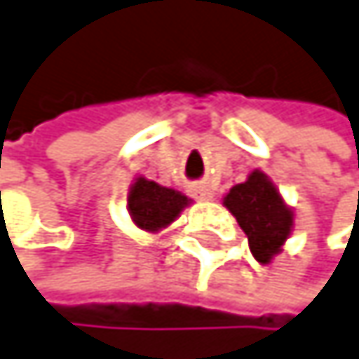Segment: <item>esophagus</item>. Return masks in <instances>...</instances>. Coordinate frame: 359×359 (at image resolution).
<instances>
[{"mask_svg": "<svg viewBox=\"0 0 359 359\" xmlns=\"http://www.w3.org/2000/svg\"><path fill=\"white\" fill-rule=\"evenodd\" d=\"M196 198H200V200H211L213 198V191L206 187V185H196Z\"/></svg>", "mask_w": 359, "mask_h": 359, "instance_id": "esophagus-1", "label": "esophagus"}]
</instances>
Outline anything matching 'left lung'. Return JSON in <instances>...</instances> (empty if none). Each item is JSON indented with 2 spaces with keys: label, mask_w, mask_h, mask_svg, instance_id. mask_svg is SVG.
Here are the masks:
<instances>
[{
  "label": "left lung",
  "mask_w": 359,
  "mask_h": 359,
  "mask_svg": "<svg viewBox=\"0 0 359 359\" xmlns=\"http://www.w3.org/2000/svg\"><path fill=\"white\" fill-rule=\"evenodd\" d=\"M224 204L248 234L254 258L258 263H269L291 234L293 211L282 202L267 174L254 170L245 183L228 191Z\"/></svg>",
  "instance_id": "8db88e82"
}]
</instances>
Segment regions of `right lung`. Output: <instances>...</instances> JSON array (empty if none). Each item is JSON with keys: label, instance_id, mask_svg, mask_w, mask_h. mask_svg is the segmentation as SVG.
Masks as SVG:
<instances>
[{"label": "right lung", "instance_id": "obj_1", "mask_svg": "<svg viewBox=\"0 0 359 359\" xmlns=\"http://www.w3.org/2000/svg\"><path fill=\"white\" fill-rule=\"evenodd\" d=\"M127 204L131 219L140 228L155 232L159 228H165L181 215V211L189 204V198L181 191L161 187L155 181H146V178L140 176L129 191Z\"/></svg>", "mask_w": 359, "mask_h": 359}]
</instances>
